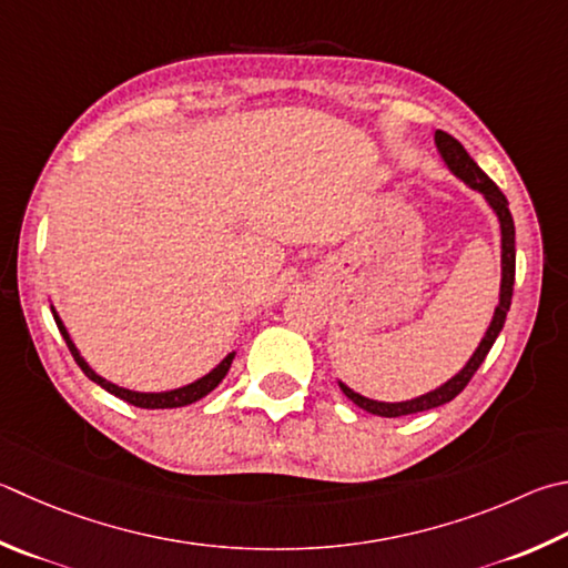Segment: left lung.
<instances>
[{
	"instance_id": "obj_1",
	"label": "left lung",
	"mask_w": 568,
	"mask_h": 568,
	"mask_svg": "<svg viewBox=\"0 0 568 568\" xmlns=\"http://www.w3.org/2000/svg\"><path fill=\"white\" fill-rule=\"evenodd\" d=\"M435 141H437V149L442 153V159H445V163L449 166V171L455 173V176H459L467 185H471L474 191H479L484 199L489 201L494 213L499 215V225H501V293H499V305H497V311H494L487 335L481 337L477 353L469 357V363L464 365L459 373L449 379V383L427 392V395L407 399V402H375V399H367L363 395H357V392H353L347 385L339 383V389H343L357 407H363L365 412H369V415H379V417L415 415V412L435 409V407L447 405V402L455 399L459 392L469 385V379L474 377V373H477L479 365L484 363V357L489 355V349L494 345V339L499 337L501 327H504V320H507L509 305H511L514 273H517V248H514V219L509 213L507 195H504L499 191V185L494 183L487 176V173H484L477 166V163H474V159L469 156L467 151H464V146L455 136H449V133H445V131H437Z\"/></svg>"
}]
</instances>
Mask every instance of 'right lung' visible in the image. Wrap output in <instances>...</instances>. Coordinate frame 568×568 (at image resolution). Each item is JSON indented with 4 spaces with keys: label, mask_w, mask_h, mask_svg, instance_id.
Listing matches in <instances>:
<instances>
[{
    "label": "right lung",
    "mask_w": 568,
    "mask_h": 568,
    "mask_svg": "<svg viewBox=\"0 0 568 568\" xmlns=\"http://www.w3.org/2000/svg\"><path fill=\"white\" fill-rule=\"evenodd\" d=\"M51 313H54V311H51ZM54 320H57V327H59L61 337L67 339V347L71 349V355H74V359H77V365H79L81 369H84V375H87L89 379H94V383L104 387L106 392H111L113 397H119V399H123V402H129V405L143 407V409H171V407L193 405V402H199L201 397H205V395H209V392H213L215 387L221 385V379H223L225 375H229L231 363H233V357H235V353H231L229 357L223 359V363H221L219 367L211 369L209 375L201 377V379H195V383H191V385L179 387V389H171V392H131V389H123V387H119V385L106 383L104 377H99V375L94 373V369H91V367L84 363V357L79 355L77 345L71 343L67 327H64V323H61L57 313H54Z\"/></svg>",
    "instance_id": "right-lung-1"
}]
</instances>
